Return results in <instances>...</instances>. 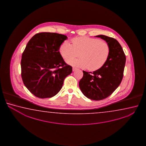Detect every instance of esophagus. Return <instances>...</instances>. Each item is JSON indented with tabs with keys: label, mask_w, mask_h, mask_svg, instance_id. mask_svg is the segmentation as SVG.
Masks as SVG:
<instances>
[{
	"label": "esophagus",
	"mask_w": 146,
	"mask_h": 146,
	"mask_svg": "<svg viewBox=\"0 0 146 146\" xmlns=\"http://www.w3.org/2000/svg\"><path fill=\"white\" fill-rule=\"evenodd\" d=\"M77 68H76V67H72V71L74 72L76 70H77Z\"/></svg>",
	"instance_id": "obj_1"
}]
</instances>
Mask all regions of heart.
<instances>
[{"label":"heart","mask_w":146,"mask_h":146,"mask_svg":"<svg viewBox=\"0 0 146 146\" xmlns=\"http://www.w3.org/2000/svg\"><path fill=\"white\" fill-rule=\"evenodd\" d=\"M72 44L67 41L60 45L59 52L67 63L77 67L96 70L104 65L109 57L110 47L103 40L88 37H77L72 40ZM78 60L68 59L78 56Z\"/></svg>","instance_id":"1"}]
</instances>
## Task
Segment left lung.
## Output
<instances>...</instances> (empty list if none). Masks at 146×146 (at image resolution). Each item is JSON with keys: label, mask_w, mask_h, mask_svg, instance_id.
Segmentation results:
<instances>
[{"label": "left lung", "mask_w": 146, "mask_h": 146, "mask_svg": "<svg viewBox=\"0 0 146 146\" xmlns=\"http://www.w3.org/2000/svg\"><path fill=\"white\" fill-rule=\"evenodd\" d=\"M101 38L108 43L110 54L103 66L93 72L83 71L80 88L87 98L95 101L106 99L119 87L123 78L126 56L121 45L116 39L105 35Z\"/></svg>", "instance_id": "8db88e82"}]
</instances>
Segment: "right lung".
<instances>
[{
    "mask_svg": "<svg viewBox=\"0 0 146 146\" xmlns=\"http://www.w3.org/2000/svg\"><path fill=\"white\" fill-rule=\"evenodd\" d=\"M67 37L55 33L34 35L27 43L21 61V77L25 87L38 98L54 96L62 88L72 67L64 62L59 52Z\"/></svg>",
    "mask_w": 146,
    "mask_h": 146,
    "instance_id": "1",
    "label": "right lung"
}]
</instances>
